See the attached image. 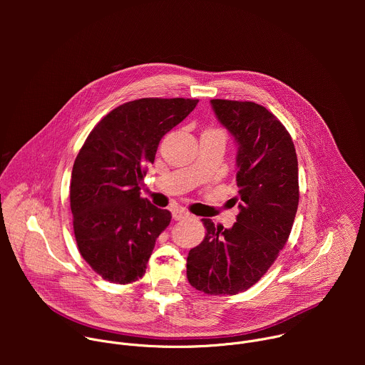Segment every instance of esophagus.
Listing matches in <instances>:
<instances>
[{"label":"esophagus","mask_w":365,"mask_h":365,"mask_svg":"<svg viewBox=\"0 0 365 365\" xmlns=\"http://www.w3.org/2000/svg\"><path fill=\"white\" fill-rule=\"evenodd\" d=\"M173 218L176 221H183V220L192 218V215L186 210H183V207H176V210L173 211Z\"/></svg>","instance_id":"esophagus-1"}]
</instances>
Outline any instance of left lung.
I'll use <instances>...</instances> for the list:
<instances>
[{
    "instance_id": "left-lung-1",
    "label": "left lung",
    "mask_w": 365,
    "mask_h": 365,
    "mask_svg": "<svg viewBox=\"0 0 365 365\" xmlns=\"http://www.w3.org/2000/svg\"><path fill=\"white\" fill-rule=\"evenodd\" d=\"M211 103L238 144L240 214L230 230L202 220L206 234L189 251L186 276L205 294H237L267 273L289 240L299 205L297 155L286 127L263 106Z\"/></svg>"
}]
</instances>
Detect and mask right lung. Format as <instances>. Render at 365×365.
Returning a JSON list of instances; mask_svg holds the SVG:
<instances>
[{
	"label": "right lung",
	"mask_w": 365,
	"mask_h": 365,
	"mask_svg": "<svg viewBox=\"0 0 365 365\" xmlns=\"http://www.w3.org/2000/svg\"><path fill=\"white\" fill-rule=\"evenodd\" d=\"M199 99L141 98L114 108L89 133L71 179L78 250L103 280L141 279L155 240L172 214L140 196L162 137L182 123Z\"/></svg>",
	"instance_id": "1"
}]
</instances>
